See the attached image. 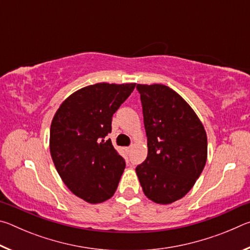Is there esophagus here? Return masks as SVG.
I'll list each match as a JSON object with an SVG mask.
<instances>
[{
	"label": "esophagus",
	"instance_id": "34e87169",
	"mask_svg": "<svg viewBox=\"0 0 250 250\" xmlns=\"http://www.w3.org/2000/svg\"><path fill=\"white\" fill-rule=\"evenodd\" d=\"M125 150H126V152H130L131 150H132V147H131V146H129V147H125Z\"/></svg>",
	"mask_w": 250,
	"mask_h": 250
}]
</instances>
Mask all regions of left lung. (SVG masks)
Masks as SVG:
<instances>
[{"label":"left lung","instance_id":"obj_1","mask_svg":"<svg viewBox=\"0 0 250 250\" xmlns=\"http://www.w3.org/2000/svg\"><path fill=\"white\" fill-rule=\"evenodd\" d=\"M147 156L135 168L145 195L171 204L189 192L207 160V135L186 101L164 84L138 83Z\"/></svg>","mask_w":250,"mask_h":250}]
</instances>
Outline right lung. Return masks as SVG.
Wrapping results in <instances>:
<instances>
[{
    "label": "right lung",
    "instance_id": "1",
    "mask_svg": "<svg viewBox=\"0 0 250 250\" xmlns=\"http://www.w3.org/2000/svg\"><path fill=\"white\" fill-rule=\"evenodd\" d=\"M132 83H99L75 91L52 120L49 150L59 176L71 193L90 204L109 200L125 163L105 140L112 116L133 91Z\"/></svg>",
    "mask_w": 250,
    "mask_h": 250
}]
</instances>
